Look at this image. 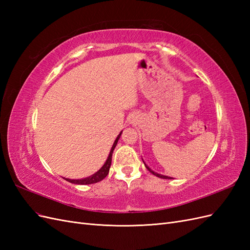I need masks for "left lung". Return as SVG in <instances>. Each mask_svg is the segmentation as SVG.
Here are the masks:
<instances>
[{"instance_id": "8db88e82", "label": "left lung", "mask_w": 250, "mask_h": 250, "mask_svg": "<svg viewBox=\"0 0 250 250\" xmlns=\"http://www.w3.org/2000/svg\"><path fill=\"white\" fill-rule=\"evenodd\" d=\"M144 164H145V163H144ZM145 166H146V168L148 169V171H150L151 173H152L153 174V175H155V176H157V177H160V178H163V179H171L172 177H169V176H166V175H162V174H158V173H156V172H154V171H152V170H151L149 167H148V166L145 164Z\"/></svg>"}]
</instances>
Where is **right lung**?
Segmentation results:
<instances>
[{
  "instance_id": "1",
  "label": "right lung",
  "mask_w": 250,
  "mask_h": 250,
  "mask_svg": "<svg viewBox=\"0 0 250 250\" xmlns=\"http://www.w3.org/2000/svg\"><path fill=\"white\" fill-rule=\"evenodd\" d=\"M121 134H122V131L120 132V134L117 137L115 143H113V145L110 149V152H109V155L107 157L106 162H105V164L103 165V167L96 172L95 174H93V175H90L89 177H86V178H82V179H69V178H65V180L69 181V183H72V184H76V185H92V184H96V183H99V181H101L102 179H104L105 177L107 176V174L109 172V168H110V165H111V156H112V152L113 150H115L116 146H117V143L121 137Z\"/></svg>"
}]
</instances>
